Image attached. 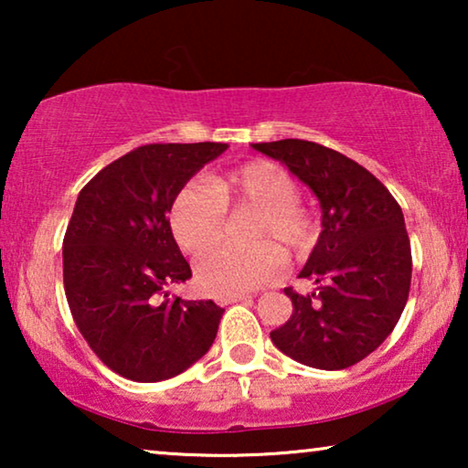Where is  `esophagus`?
<instances>
[{
  "instance_id": "34e87169",
  "label": "esophagus",
  "mask_w": 468,
  "mask_h": 468,
  "mask_svg": "<svg viewBox=\"0 0 468 468\" xmlns=\"http://www.w3.org/2000/svg\"><path fill=\"white\" fill-rule=\"evenodd\" d=\"M242 300H247V296H223V298H217V304L228 306V304H234V303H242Z\"/></svg>"
}]
</instances>
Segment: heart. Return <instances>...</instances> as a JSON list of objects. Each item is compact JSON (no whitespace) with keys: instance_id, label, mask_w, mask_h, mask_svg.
<instances>
[{"instance_id":"heart-1","label":"heart","mask_w":468,"mask_h":468,"mask_svg":"<svg viewBox=\"0 0 468 468\" xmlns=\"http://www.w3.org/2000/svg\"><path fill=\"white\" fill-rule=\"evenodd\" d=\"M303 189L283 165L255 159L242 164L213 183L183 185L170 207V228L178 247L200 253L225 235L227 208L258 209L252 241L264 248L240 252L220 248L196 261V283L210 296H239L279 277L283 258L271 245L292 253H306L315 245L317 223L303 204Z\"/></svg>"}]
</instances>
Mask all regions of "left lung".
<instances>
[{
	"label": "left lung",
	"instance_id": "left-lung-1",
	"mask_svg": "<svg viewBox=\"0 0 468 468\" xmlns=\"http://www.w3.org/2000/svg\"><path fill=\"white\" fill-rule=\"evenodd\" d=\"M279 159L322 204V234L300 277L313 293L285 287L292 317L271 332L292 360L322 370L354 367L399 324L411 287V242L399 202L354 159L309 140L253 144Z\"/></svg>",
	"mask_w": 468,
	"mask_h": 468
}]
</instances>
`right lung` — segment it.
I'll list each match as a JSON object with an SVG mask.
<instances>
[{
	"instance_id": "obj_1",
	"label": "right lung",
	"mask_w": 468,
	"mask_h": 468,
	"mask_svg": "<svg viewBox=\"0 0 468 468\" xmlns=\"http://www.w3.org/2000/svg\"><path fill=\"white\" fill-rule=\"evenodd\" d=\"M226 149L144 144L80 189L63 236V287L82 338L125 379H170L215 341L221 306L165 292L191 277L168 213L183 185Z\"/></svg>"
}]
</instances>
